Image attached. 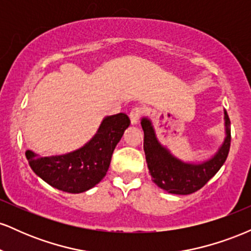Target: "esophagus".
I'll list each match as a JSON object with an SVG mask.
<instances>
[{"label": "esophagus", "instance_id": "34e87169", "mask_svg": "<svg viewBox=\"0 0 251 251\" xmlns=\"http://www.w3.org/2000/svg\"><path fill=\"white\" fill-rule=\"evenodd\" d=\"M143 113H144L143 108H140V107H134L131 109V112H129V119H131L132 125H137V124L139 123Z\"/></svg>", "mask_w": 251, "mask_h": 251}]
</instances>
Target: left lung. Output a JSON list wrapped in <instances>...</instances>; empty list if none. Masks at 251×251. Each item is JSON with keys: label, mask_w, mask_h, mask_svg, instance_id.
Returning <instances> with one entry per match:
<instances>
[{"label": "left lung", "mask_w": 251, "mask_h": 251, "mask_svg": "<svg viewBox=\"0 0 251 251\" xmlns=\"http://www.w3.org/2000/svg\"><path fill=\"white\" fill-rule=\"evenodd\" d=\"M226 138L212 158L201 164L184 163L174 157L168 149L158 142L153 126L149 118H143L144 151L152 180L169 194L190 195L203 188L226 160L230 150L231 133L230 119L224 111Z\"/></svg>", "instance_id": "1"}]
</instances>
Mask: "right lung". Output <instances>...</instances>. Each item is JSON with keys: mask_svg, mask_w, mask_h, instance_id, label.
Listing matches in <instances>:
<instances>
[{"mask_svg": "<svg viewBox=\"0 0 251 251\" xmlns=\"http://www.w3.org/2000/svg\"><path fill=\"white\" fill-rule=\"evenodd\" d=\"M129 123L125 113L106 117L96 135L81 149L51 157H39L28 150L25 157L31 170L50 186L80 194L96 186L105 177L114 149Z\"/></svg>", "mask_w": 251, "mask_h": 251, "instance_id": "right-lung-1", "label": "right lung"}]
</instances>
